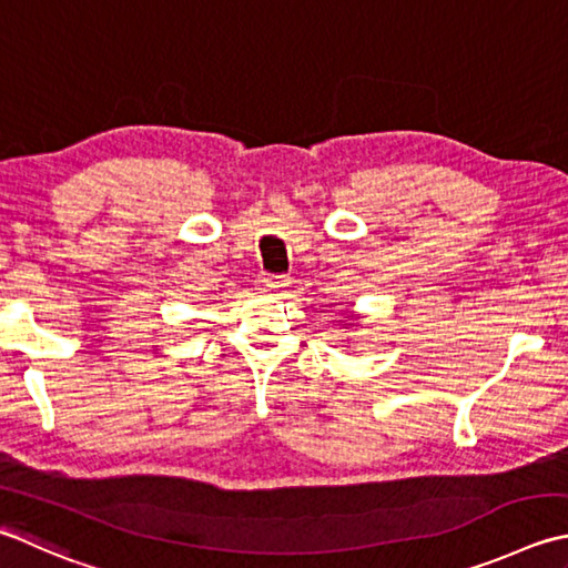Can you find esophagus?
<instances>
[{
    "mask_svg": "<svg viewBox=\"0 0 568 568\" xmlns=\"http://www.w3.org/2000/svg\"><path fill=\"white\" fill-rule=\"evenodd\" d=\"M287 285V281L283 275H261L258 277V291L261 293H275V291H283V287Z\"/></svg>",
    "mask_w": 568,
    "mask_h": 568,
    "instance_id": "esophagus-1",
    "label": "esophagus"
}]
</instances>
